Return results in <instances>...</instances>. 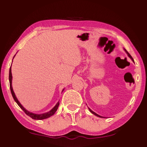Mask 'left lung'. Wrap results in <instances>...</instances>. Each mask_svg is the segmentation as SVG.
Wrapping results in <instances>:
<instances>
[{
  "mask_svg": "<svg viewBox=\"0 0 147 147\" xmlns=\"http://www.w3.org/2000/svg\"><path fill=\"white\" fill-rule=\"evenodd\" d=\"M124 51H125V52H126V53H127V55H128V57H129L130 58V59H131L132 61H133V62H134V60H133V58H132V57H131V55H130V54H129V53H128L127 51V50L126 49H125V48H124ZM88 109H89V111L90 112V113H91L92 114H94V115L95 116H98V117H100V118H103V117H102V116H100V115H98V114H97L96 113H94V112H93L92 110H91V109H90V108H89V107H88Z\"/></svg>",
  "mask_w": 147,
  "mask_h": 147,
  "instance_id": "8db88e82",
  "label": "left lung"
}]
</instances>
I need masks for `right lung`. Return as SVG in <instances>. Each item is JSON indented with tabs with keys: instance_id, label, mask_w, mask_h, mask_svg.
Segmentation results:
<instances>
[{
	"instance_id": "add662e5",
	"label": "right lung",
	"mask_w": 147,
	"mask_h": 147,
	"mask_svg": "<svg viewBox=\"0 0 147 147\" xmlns=\"http://www.w3.org/2000/svg\"><path fill=\"white\" fill-rule=\"evenodd\" d=\"M14 56V57H15ZM13 57V58H14ZM13 62V61H12ZM9 86H10V90H11V94L13 96V99H14V100L16 101V103H17L18 104V105L22 109V110L24 111V113L27 114L28 116H29V117H31V118L32 119H38V120H41V119H46V118H49V117H51V116H53V114H54L56 111H57L58 109V106H59V101H58V103L56 104V105L53 107L51 110L50 111L47 112V113H43V114H34V113H31V112L28 111V110H26V109L24 107L21 105V103L18 101V99L17 98V97H16L15 96V94L14 91H13V87H12V74H11V67L9 69ZM63 90H64V89H63L62 90V91H63Z\"/></svg>"
}]
</instances>
